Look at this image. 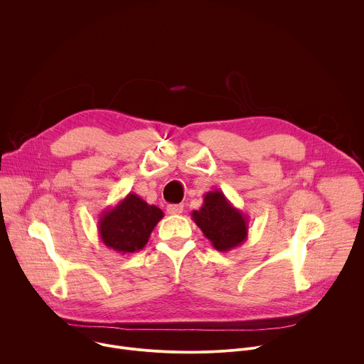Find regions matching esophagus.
I'll return each mask as SVG.
<instances>
[{
	"label": "esophagus",
	"mask_w": 364,
	"mask_h": 364,
	"mask_svg": "<svg viewBox=\"0 0 364 364\" xmlns=\"http://www.w3.org/2000/svg\"><path fill=\"white\" fill-rule=\"evenodd\" d=\"M184 210L183 204H168L167 205V213L168 215H181Z\"/></svg>",
	"instance_id": "obj_1"
}]
</instances>
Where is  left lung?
Wrapping results in <instances>:
<instances>
[{
	"label": "left lung",
	"mask_w": 364,
	"mask_h": 364,
	"mask_svg": "<svg viewBox=\"0 0 364 364\" xmlns=\"http://www.w3.org/2000/svg\"><path fill=\"white\" fill-rule=\"evenodd\" d=\"M191 219L219 252H229L247 239V216L226 198L222 190L207 191Z\"/></svg>",
	"instance_id": "obj_1"
}]
</instances>
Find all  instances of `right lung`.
<instances>
[{
	"instance_id": "1",
	"label": "right lung",
	"mask_w": 364,
	"mask_h": 364,
	"mask_svg": "<svg viewBox=\"0 0 364 364\" xmlns=\"http://www.w3.org/2000/svg\"><path fill=\"white\" fill-rule=\"evenodd\" d=\"M163 218L164 213L157 205L129 193L117 205L102 212L97 222L99 237L107 247L129 255L146 245L151 232Z\"/></svg>"
}]
</instances>
